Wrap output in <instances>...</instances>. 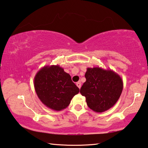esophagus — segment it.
Instances as JSON below:
<instances>
[{
  "label": "esophagus",
  "mask_w": 148,
  "mask_h": 148,
  "mask_svg": "<svg viewBox=\"0 0 148 148\" xmlns=\"http://www.w3.org/2000/svg\"><path fill=\"white\" fill-rule=\"evenodd\" d=\"M76 85H77V86L80 89L81 88V82H77L76 83Z\"/></svg>",
  "instance_id": "esophagus-1"
}]
</instances>
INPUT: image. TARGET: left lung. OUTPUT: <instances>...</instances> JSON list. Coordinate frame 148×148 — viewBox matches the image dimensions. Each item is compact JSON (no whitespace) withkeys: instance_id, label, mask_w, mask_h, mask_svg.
<instances>
[{"instance_id":"1","label":"left lung","mask_w":148,"mask_h":148,"mask_svg":"<svg viewBox=\"0 0 148 148\" xmlns=\"http://www.w3.org/2000/svg\"><path fill=\"white\" fill-rule=\"evenodd\" d=\"M85 77L86 81L80 92L86 97L90 109L101 113L112 108L122 92L123 83L121 77L111 69L94 67H88Z\"/></svg>"}]
</instances>
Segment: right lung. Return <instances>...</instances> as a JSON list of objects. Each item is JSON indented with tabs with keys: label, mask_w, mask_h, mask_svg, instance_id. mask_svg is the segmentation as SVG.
Wrapping results in <instances>:
<instances>
[{
	"label": "right lung",
	"mask_w": 148,
	"mask_h": 148,
	"mask_svg": "<svg viewBox=\"0 0 148 148\" xmlns=\"http://www.w3.org/2000/svg\"><path fill=\"white\" fill-rule=\"evenodd\" d=\"M34 85L43 104L56 111L66 108L79 92L69 74L59 65L45 66L40 69L34 77Z\"/></svg>",
	"instance_id": "add662e5"
}]
</instances>
